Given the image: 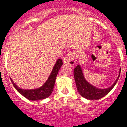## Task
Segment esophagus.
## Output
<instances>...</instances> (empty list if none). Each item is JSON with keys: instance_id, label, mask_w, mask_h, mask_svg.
<instances>
[{"instance_id": "34e87169", "label": "esophagus", "mask_w": 127, "mask_h": 127, "mask_svg": "<svg viewBox=\"0 0 127 127\" xmlns=\"http://www.w3.org/2000/svg\"><path fill=\"white\" fill-rule=\"evenodd\" d=\"M75 59H74V55L73 53H68L66 55L64 58V63L66 65H69L72 66L75 63Z\"/></svg>"}]
</instances>
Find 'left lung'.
Wrapping results in <instances>:
<instances>
[{"instance_id": "8db88e82", "label": "left lung", "mask_w": 127, "mask_h": 127, "mask_svg": "<svg viewBox=\"0 0 127 127\" xmlns=\"http://www.w3.org/2000/svg\"><path fill=\"white\" fill-rule=\"evenodd\" d=\"M121 69L119 70V74L118 76L117 79L111 87L106 89H99L97 87H95L89 83H88L85 79L83 70L81 68L80 64H78L74 69V77L76 83V88L78 91L83 97L87 98L88 100H98L100 98L104 97L106 96L113 88L115 87L116 83L119 80L120 76Z\"/></svg>"}]
</instances>
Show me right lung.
I'll use <instances>...</instances> for the list:
<instances>
[{"label": "right lung", "instance_id": "right-lung-1", "mask_svg": "<svg viewBox=\"0 0 127 127\" xmlns=\"http://www.w3.org/2000/svg\"><path fill=\"white\" fill-rule=\"evenodd\" d=\"M63 65V61L61 59H58L56 61L54 67H53L51 74L48 76V79L44 83L42 86L35 89H23L18 87L14 83L12 79H10L12 85L16 89V91L21 94L25 98L30 100H41L48 98L51 95L53 91V88L55 86V80L59 72L60 68Z\"/></svg>", "mask_w": 127, "mask_h": 127}]
</instances>
